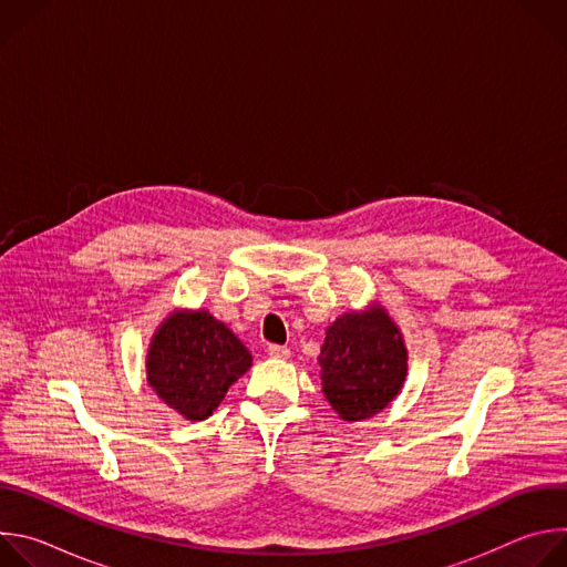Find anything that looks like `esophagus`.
I'll list each match as a JSON object with an SVG mask.
<instances>
[{"label":"esophagus","mask_w":567,"mask_h":567,"mask_svg":"<svg viewBox=\"0 0 567 567\" xmlns=\"http://www.w3.org/2000/svg\"><path fill=\"white\" fill-rule=\"evenodd\" d=\"M267 354L271 359H287L289 357V348L287 346H269L267 348Z\"/></svg>","instance_id":"esophagus-1"}]
</instances>
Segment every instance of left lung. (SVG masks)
<instances>
[{
    "label": "left lung",
    "mask_w": 567,
    "mask_h": 567,
    "mask_svg": "<svg viewBox=\"0 0 567 567\" xmlns=\"http://www.w3.org/2000/svg\"><path fill=\"white\" fill-rule=\"evenodd\" d=\"M406 348L381 307L346 313L328 330L318 363L322 392L348 422L383 411L406 379Z\"/></svg>",
    "instance_id": "obj_1"
}]
</instances>
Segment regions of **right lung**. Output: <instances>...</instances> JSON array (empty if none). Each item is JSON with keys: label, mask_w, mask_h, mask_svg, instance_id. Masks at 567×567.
Segmentation results:
<instances>
[{"label": "right lung", "mask_w": 567, "mask_h": 567, "mask_svg": "<svg viewBox=\"0 0 567 567\" xmlns=\"http://www.w3.org/2000/svg\"><path fill=\"white\" fill-rule=\"evenodd\" d=\"M249 368V350L208 311L173 313L147 352V383L193 422L210 417L228 385Z\"/></svg>", "instance_id": "obj_1"}]
</instances>
